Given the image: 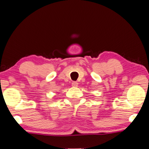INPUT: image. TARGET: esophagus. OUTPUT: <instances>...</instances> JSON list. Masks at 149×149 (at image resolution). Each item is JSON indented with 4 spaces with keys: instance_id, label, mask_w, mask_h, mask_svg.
<instances>
[{
    "instance_id": "1",
    "label": "esophagus",
    "mask_w": 149,
    "mask_h": 149,
    "mask_svg": "<svg viewBox=\"0 0 149 149\" xmlns=\"http://www.w3.org/2000/svg\"><path fill=\"white\" fill-rule=\"evenodd\" d=\"M72 87H77L78 86V83L77 82V81H74V82H72Z\"/></svg>"
}]
</instances>
